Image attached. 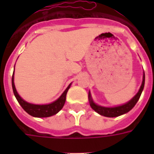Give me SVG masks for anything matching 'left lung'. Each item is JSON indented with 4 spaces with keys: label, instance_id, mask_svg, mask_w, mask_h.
Wrapping results in <instances>:
<instances>
[{
    "label": "left lung",
    "instance_id": "8db88e82",
    "mask_svg": "<svg viewBox=\"0 0 154 154\" xmlns=\"http://www.w3.org/2000/svg\"><path fill=\"white\" fill-rule=\"evenodd\" d=\"M144 82H145V75H144V72H143L142 84L140 86V88H139L138 93L136 94L131 100H129L128 102H126L125 104H123V105H120V106H117L114 107L101 106H99V105L96 104L94 102L92 97H91V92L89 91V93H88V100H89L91 107L99 115L106 116V117H117V116H121V115H124V114L128 113L129 110H132L134 106L136 105V103L138 102L139 97H140L141 94H142L143 90Z\"/></svg>",
    "mask_w": 154,
    "mask_h": 154
}]
</instances>
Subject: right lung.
I'll use <instances>...</instances> for the list:
<instances>
[{"mask_svg": "<svg viewBox=\"0 0 154 154\" xmlns=\"http://www.w3.org/2000/svg\"><path fill=\"white\" fill-rule=\"evenodd\" d=\"M71 84L72 83L68 85V87L64 91L63 93L62 94L57 100H54V102L45 104V105H35V104L29 103L20 97V96L19 95L17 91L15 89V82H14V72H13V76H12V88H13V92H14L16 100H18V102L21 106L22 108L29 115L34 116V117H38V118H44V117H49V116H54L62 110V108L63 107L65 101H66V96H67V91L70 88Z\"/></svg>", "mask_w": 154, "mask_h": 154, "instance_id": "right-lung-1", "label": "right lung"}]
</instances>
